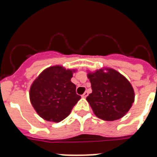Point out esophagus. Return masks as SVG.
Returning <instances> with one entry per match:
<instances>
[{"label": "esophagus", "instance_id": "obj_1", "mask_svg": "<svg viewBox=\"0 0 157 157\" xmlns=\"http://www.w3.org/2000/svg\"><path fill=\"white\" fill-rule=\"evenodd\" d=\"M87 96H88V91H86V92L84 93V94H83L82 95V98H86L87 97Z\"/></svg>", "mask_w": 157, "mask_h": 157}]
</instances>
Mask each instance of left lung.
Instances as JSON below:
<instances>
[{
  "mask_svg": "<svg viewBox=\"0 0 157 157\" xmlns=\"http://www.w3.org/2000/svg\"><path fill=\"white\" fill-rule=\"evenodd\" d=\"M89 73L92 93L86 98L94 114L106 121H114L126 115L134 101L130 82L114 69Z\"/></svg>",
  "mask_w": 157,
  "mask_h": 157,
  "instance_id": "left-lung-1",
  "label": "left lung"
}]
</instances>
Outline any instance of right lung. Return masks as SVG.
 I'll use <instances>...</instances> for the list:
<instances>
[{
	"label": "right lung",
	"mask_w": 157,
	"mask_h": 157,
	"mask_svg": "<svg viewBox=\"0 0 157 157\" xmlns=\"http://www.w3.org/2000/svg\"><path fill=\"white\" fill-rule=\"evenodd\" d=\"M73 71L61 66L50 67L34 80L30 90V99L37 113L45 120L62 121L71 112L81 97L72 83Z\"/></svg>",
	"instance_id": "add662e5"
}]
</instances>
